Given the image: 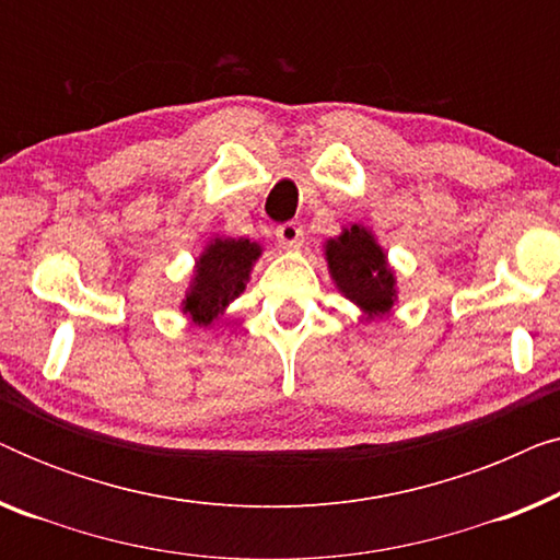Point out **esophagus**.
<instances>
[{"label":"esophagus","mask_w":560,"mask_h":560,"mask_svg":"<svg viewBox=\"0 0 560 560\" xmlns=\"http://www.w3.org/2000/svg\"><path fill=\"white\" fill-rule=\"evenodd\" d=\"M275 236H278L282 249H298L303 242V226L295 224V221H285L275 229Z\"/></svg>","instance_id":"34e87169"}]
</instances>
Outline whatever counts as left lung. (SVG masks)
I'll return each mask as SVG.
<instances>
[{
	"label": "left lung",
	"mask_w": 560,
	"mask_h": 560,
	"mask_svg": "<svg viewBox=\"0 0 560 560\" xmlns=\"http://www.w3.org/2000/svg\"><path fill=\"white\" fill-rule=\"evenodd\" d=\"M324 255L336 288L351 303H357L366 318L387 316L393 311L397 280L387 265L385 249L380 247L370 229L351 224L336 240L324 244Z\"/></svg>",
	"instance_id": "left-lung-1"
}]
</instances>
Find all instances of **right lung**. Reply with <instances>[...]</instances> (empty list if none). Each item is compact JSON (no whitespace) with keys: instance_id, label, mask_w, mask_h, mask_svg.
I'll return each mask as SVG.
<instances>
[{"instance_id":"1","label":"right lung","mask_w":560,"mask_h":560,"mask_svg":"<svg viewBox=\"0 0 560 560\" xmlns=\"http://www.w3.org/2000/svg\"><path fill=\"white\" fill-rule=\"evenodd\" d=\"M262 255V247L249 240L217 236L196 259L190 288L183 298V313L198 326H211L213 318L247 288L252 265Z\"/></svg>"}]
</instances>
